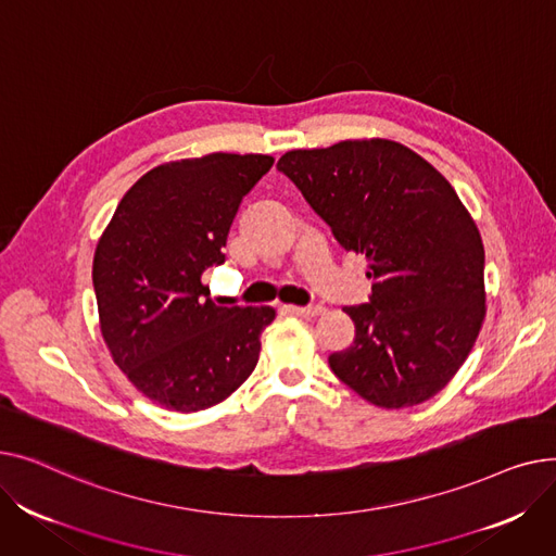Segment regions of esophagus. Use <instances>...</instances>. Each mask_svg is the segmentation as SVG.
<instances>
[{"instance_id":"esophagus-1","label":"esophagus","mask_w":556,"mask_h":556,"mask_svg":"<svg viewBox=\"0 0 556 556\" xmlns=\"http://www.w3.org/2000/svg\"><path fill=\"white\" fill-rule=\"evenodd\" d=\"M286 311L293 313V315H300V317H315V315L323 313L325 308L323 306H286Z\"/></svg>"}]
</instances>
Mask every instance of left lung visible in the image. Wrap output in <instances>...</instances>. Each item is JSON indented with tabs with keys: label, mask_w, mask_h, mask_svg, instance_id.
<instances>
[{
	"label": "left lung",
	"mask_w": 556,
	"mask_h": 556,
	"mask_svg": "<svg viewBox=\"0 0 556 556\" xmlns=\"http://www.w3.org/2000/svg\"><path fill=\"white\" fill-rule=\"evenodd\" d=\"M336 241L367 258L369 304L342 308L354 344L333 374L378 407L428 401L471 354L486 313L484 245L444 175L390 139H346L277 162Z\"/></svg>",
	"instance_id": "left-lung-1"
}]
</instances>
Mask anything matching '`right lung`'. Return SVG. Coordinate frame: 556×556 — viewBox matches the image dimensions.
I'll use <instances>...</instances> for the list:
<instances>
[{"mask_svg":"<svg viewBox=\"0 0 556 556\" xmlns=\"http://www.w3.org/2000/svg\"><path fill=\"white\" fill-rule=\"evenodd\" d=\"M270 155L212 153L155 166L99 239L92 281L101 333L128 381L175 413L225 401L254 371L270 306H218L200 277Z\"/></svg>","mask_w":556,"mask_h":556,"instance_id":"right-lung-1","label":"right lung"}]
</instances>
